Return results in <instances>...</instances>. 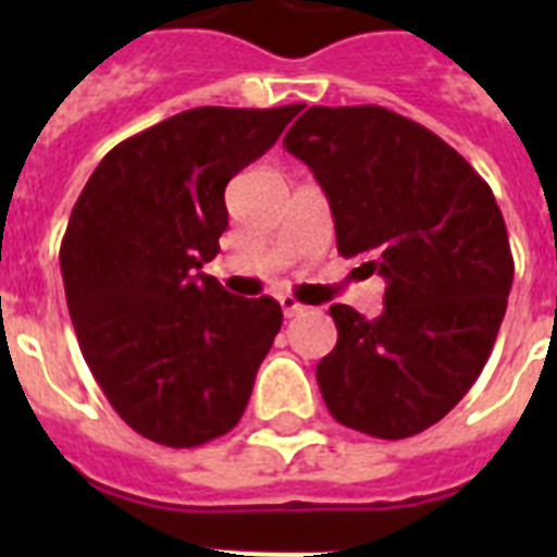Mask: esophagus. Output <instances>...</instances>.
Segmentation results:
<instances>
[{
	"label": "esophagus",
	"instance_id": "1",
	"mask_svg": "<svg viewBox=\"0 0 557 557\" xmlns=\"http://www.w3.org/2000/svg\"><path fill=\"white\" fill-rule=\"evenodd\" d=\"M280 306H283V314H286V318H297V314L306 312V306L297 304V300L292 295L280 297Z\"/></svg>",
	"mask_w": 557,
	"mask_h": 557
}]
</instances>
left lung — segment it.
Segmentation results:
<instances>
[{
  "label": "left lung",
  "instance_id": "left-lung-1",
  "mask_svg": "<svg viewBox=\"0 0 557 557\" xmlns=\"http://www.w3.org/2000/svg\"><path fill=\"white\" fill-rule=\"evenodd\" d=\"M286 150L330 199L338 253L379 271L384 312L330 309L338 344L318 364L335 416L407 440L457 407L492 356L515 260L492 187L440 135L384 107H312Z\"/></svg>",
  "mask_w": 557,
  "mask_h": 557
}]
</instances>
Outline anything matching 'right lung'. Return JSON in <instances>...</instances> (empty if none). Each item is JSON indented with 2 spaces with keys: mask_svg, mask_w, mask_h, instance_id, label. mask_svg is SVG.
<instances>
[{
  "mask_svg": "<svg viewBox=\"0 0 557 557\" xmlns=\"http://www.w3.org/2000/svg\"><path fill=\"white\" fill-rule=\"evenodd\" d=\"M304 103L199 107L103 156L63 245L65 304L91 375L135 433L196 448L234 428L283 323L201 271L227 227L225 187Z\"/></svg>",
  "mask_w": 557,
  "mask_h": 557,
  "instance_id": "obj_1",
  "label": "right lung"
}]
</instances>
